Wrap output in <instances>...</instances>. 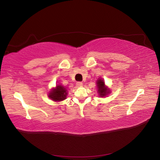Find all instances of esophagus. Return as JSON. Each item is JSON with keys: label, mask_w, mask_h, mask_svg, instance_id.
I'll return each instance as SVG.
<instances>
[{"label": "esophagus", "mask_w": 160, "mask_h": 160, "mask_svg": "<svg viewBox=\"0 0 160 160\" xmlns=\"http://www.w3.org/2000/svg\"><path fill=\"white\" fill-rule=\"evenodd\" d=\"M82 82H76V86L77 87H82Z\"/></svg>", "instance_id": "1"}]
</instances>
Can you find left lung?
Masks as SVG:
<instances>
[{
    "instance_id": "left-lung-1",
    "label": "left lung",
    "mask_w": 160,
    "mask_h": 160,
    "mask_svg": "<svg viewBox=\"0 0 160 160\" xmlns=\"http://www.w3.org/2000/svg\"><path fill=\"white\" fill-rule=\"evenodd\" d=\"M97 87H98V92L100 94V96L104 97L109 93V90L105 87L104 81L102 79H98L97 81Z\"/></svg>"
}]
</instances>
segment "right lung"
Listing matches in <instances>:
<instances>
[{
	"label": "right lung",
	"mask_w": 160,
	"mask_h": 160,
	"mask_svg": "<svg viewBox=\"0 0 160 160\" xmlns=\"http://www.w3.org/2000/svg\"><path fill=\"white\" fill-rule=\"evenodd\" d=\"M67 91L65 88L62 86H57L56 89H53L49 93V97L54 101H62L66 99Z\"/></svg>",
	"instance_id": "1"
}]
</instances>
